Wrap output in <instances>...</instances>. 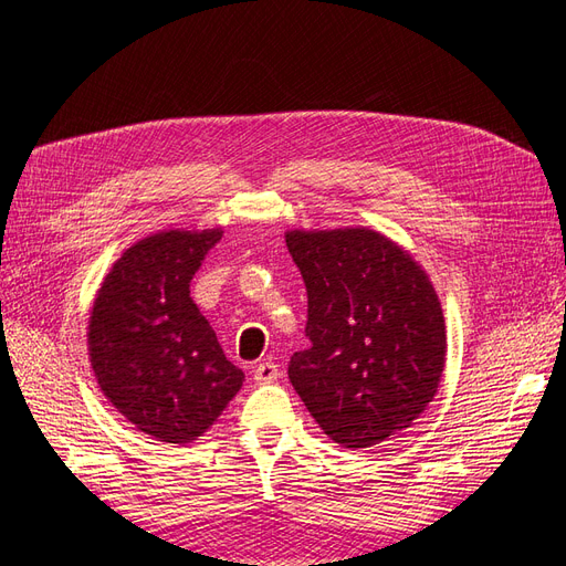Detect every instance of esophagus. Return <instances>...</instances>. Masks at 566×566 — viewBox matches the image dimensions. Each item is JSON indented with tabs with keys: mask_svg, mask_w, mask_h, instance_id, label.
<instances>
[{
	"mask_svg": "<svg viewBox=\"0 0 566 566\" xmlns=\"http://www.w3.org/2000/svg\"><path fill=\"white\" fill-rule=\"evenodd\" d=\"M254 380L260 382V385H269V382H276L279 380V366L273 364V361H260L254 366Z\"/></svg>",
	"mask_w": 566,
	"mask_h": 566,
	"instance_id": "obj_1",
	"label": "esophagus"
}]
</instances>
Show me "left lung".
<instances>
[{"label":"left lung","mask_w":566,"mask_h":566,"mask_svg":"<svg viewBox=\"0 0 566 566\" xmlns=\"http://www.w3.org/2000/svg\"><path fill=\"white\" fill-rule=\"evenodd\" d=\"M310 295L312 347L287 378L321 430L375 447L424 413L447 366V323L413 254L366 227L285 233Z\"/></svg>","instance_id":"8db88e82"}]
</instances>
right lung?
<instances>
[{
  "label": "right lung",
  "instance_id": "1",
  "mask_svg": "<svg viewBox=\"0 0 566 566\" xmlns=\"http://www.w3.org/2000/svg\"><path fill=\"white\" fill-rule=\"evenodd\" d=\"M221 233L167 229L142 238L94 297L87 347L96 382L136 430L165 443L202 437L245 380L191 300V279Z\"/></svg>",
  "mask_w": 566,
  "mask_h": 566
}]
</instances>
